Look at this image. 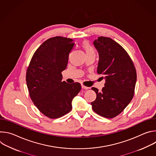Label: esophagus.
Here are the masks:
<instances>
[{"instance_id": "obj_1", "label": "esophagus", "mask_w": 156, "mask_h": 156, "mask_svg": "<svg viewBox=\"0 0 156 156\" xmlns=\"http://www.w3.org/2000/svg\"><path fill=\"white\" fill-rule=\"evenodd\" d=\"M81 87H82L83 89H85V90H87V89H88V88H89L88 87L85 86H84V85H83V84H81Z\"/></svg>"}]
</instances>
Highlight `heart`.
<instances>
[{
	"mask_svg": "<svg viewBox=\"0 0 156 156\" xmlns=\"http://www.w3.org/2000/svg\"><path fill=\"white\" fill-rule=\"evenodd\" d=\"M82 47L84 49L87 55L92 54V53H95V51H94V48L91 46L90 42H89L87 41H84L83 42Z\"/></svg>",
	"mask_w": 156,
	"mask_h": 156,
	"instance_id": "b5f03b06",
	"label": "heart"
}]
</instances>
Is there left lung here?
Wrapping results in <instances>:
<instances>
[{
  "label": "left lung",
  "instance_id": "obj_1",
  "mask_svg": "<svg viewBox=\"0 0 156 156\" xmlns=\"http://www.w3.org/2000/svg\"><path fill=\"white\" fill-rule=\"evenodd\" d=\"M99 54L98 73L105 80L92 108L98 115L107 119L119 115L132 100L136 82V69L126 51L110 37L101 36L93 42Z\"/></svg>",
  "mask_w": 156,
  "mask_h": 156
}]
</instances>
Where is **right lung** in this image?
Wrapping results in <instances>:
<instances>
[{
	"label": "right lung",
	"mask_w": 156,
	"mask_h": 156,
	"mask_svg": "<svg viewBox=\"0 0 156 156\" xmlns=\"http://www.w3.org/2000/svg\"><path fill=\"white\" fill-rule=\"evenodd\" d=\"M73 40L60 36L44 41L33 54L26 75L30 98L44 115L57 119L70 112L73 99L80 91L79 83L62 81Z\"/></svg>",
	"instance_id": "right-lung-1"
}]
</instances>
